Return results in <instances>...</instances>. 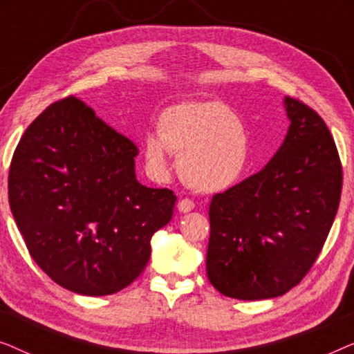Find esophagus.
I'll use <instances>...</instances> for the list:
<instances>
[{
    "label": "esophagus",
    "mask_w": 354,
    "mask_h": 354,
    "mask_svg": "<svg viewBox=\"0 0 354 354\" xmlns=\"http://www.w3.org/2000/svg\"><path fill=\"white\" fill-rule=\"evenodd\" d=\"M177 207L180 212H190L195 209V203H193L192 200H188V198H183V200L178 201Z\"/></svg>",
    "instance_id": "esophagus-1"
}]
</instances>
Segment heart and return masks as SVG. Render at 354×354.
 I'll return each instance as SVG.
<instances>
[{
  "mask_svg": "<svg viewBox=\"0 0 354 354\" xmlns=\"http://www.w3.org/2000/svg\"><path fill=\"white\" fill-rule=\"evenodd\" d=\"M169 153L178 154V174L198 192L234 185L250 158V135L235 111L222 101H192L164 109L158 135L143 140V156L153 176H166Z\"/></svg>",
  "mask_w": 354,
  "mask_h": 354,
  "instance_id": "b5f03b06",
  "label": "heart"
}]
</instances>
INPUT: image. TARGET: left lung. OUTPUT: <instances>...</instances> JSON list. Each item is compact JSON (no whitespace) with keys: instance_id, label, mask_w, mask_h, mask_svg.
<instances>
[{"instance_id":"obj_1","label":"left lung","mask_w":354,"mask_h":354,"mask_svg":"<svg viewBox=\"0 0 354 354\" xmlns=\"http://www.w3.org/2000/svg\"><path fill=\"white\" fill-rule=\"evenodd\" d=\"M290 127L258 174L212 196L207 279L236 299L287 293L321 253L342 195V164L326 122L283 100Z\"/></svg>"}]
</instances>
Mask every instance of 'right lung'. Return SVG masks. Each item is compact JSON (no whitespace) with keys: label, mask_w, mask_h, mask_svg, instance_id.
I'll return each instance as SVG.
<instances>
[{"label":"right lung","mask_w":354,"mask_h":354,"mask_svg":"<svg viewBox=\"0 0 354 354\" xmlns=\"http://www.w3.org/2000/svg\"><path fill=\"white\" fill-rule=\"evenodd\" d=\"M137 154L74 96L48 106L22 135L9 206L33 261L61 287L104 297L147 268L151 236L172 219L177 198L137 180Z\"/></svg>","instance_id":"1"}]
</instances>
